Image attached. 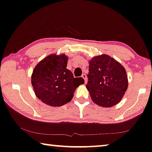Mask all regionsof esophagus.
<instances>
[{
    "mask_svg": "<svg viewBox=\"0 0 152 152\" xmlns=\"http://www.w3.org/2000/svg\"><path fill=\"white\" fill-rule=\"evenodd\" d=\"M82 77L84 80V82L86 83V82H87V76H86V74H83L82 75Z\"/></svg>",
    "mask_w": 152,
    "mask_h": 152,
    "instance_id": "1",
    "label": "esophagus"
}]
</instances>
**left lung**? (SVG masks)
<instances>
[{"label":"left lung","instance_id":"left-lung-1","mask_svg":"<svg viewBox=\"0 0 152 152\" xmlns=\"http://www.w3.org/2000/svg\"><path fill=\"white\" fill-rule=\"evenodd\" d=\"M86 85L94 103L111 107L121 100L128 87L126 70L119 62L107 55L93 57L89 62Z\"/></svg>","mask_w":152,"mask_h":152}]
</instances>
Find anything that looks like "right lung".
<instances>
[{"label": "right lung", "mask_w": 152, "mask_h": 152, "mask_svg": "<svg viewBox=\"0 0 152 152\" xmlns=\"http://www.w3.org/2000/svg\"><path fill=\"white\" fill-rule=\"evenodd\" d=\"M65 55L48 56L34 68L32 84L35 94L43 103L61 107L71 101L75 89L84 84L82 77H74L66 68Z\"/></svg>", "instance_id": "add662e5"}]
</instances>
